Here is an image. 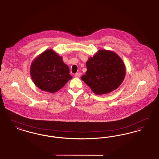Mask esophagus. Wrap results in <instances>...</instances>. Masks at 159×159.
I'll list each match as a JSON object with an SVG mask.
<instances>
[{"label":"esophagus","mask_w":159,"mask_h":159,"mask_svg":"<svg viewBox=\"0 0 159 159\" xmlns=\"http://www.w3.org/2000/svg\"><path fill=\"white\" fill-rule=\"evenodd\" d=\"M75 77H80V73H77L75 75Z\"/></svg>","instance_id":"1"}]
</instances>
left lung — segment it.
Segmentation results:
<instances>
[{"mask_svg": "<svg viewBox=\"0 0 159 159\" xmlns=\"http://www.w3.org/2000/svg\"><path fill=\"white\" fill-rule=\"evenodd\" d=\"M87 71L81 79L97 95L116 90L123 82L126 67L119 56L111 51L99 50L86 62Z\"/></svg>", "mask_w": 159, "mask_h": 159, "instance_id": "obj_1", "label": "left lung"}]
</instances>
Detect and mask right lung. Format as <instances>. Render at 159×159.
<instances>
[{
    "label": "right lung",
    "instance_id": "right-lung-1",
    "mask_svg": "<svg viewBox=\"0 0 159 159\" xmlns=\"http://www.w3.org/2000/svg\"><path fill=\"white\" fill-rule=\"evenodd\" d=\"M69 73L62 58L52 49L39 55L31 64V77L34 83L41 90L50 93L59 91L72 79Z\"/></svg>",
    "mask_w": 159,
    "mask_h": 159
}]
</instances>
